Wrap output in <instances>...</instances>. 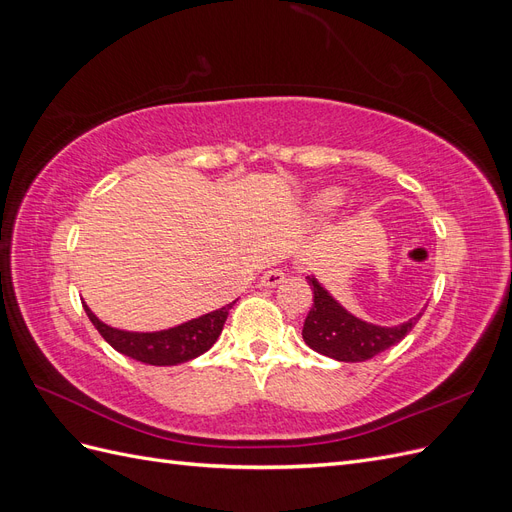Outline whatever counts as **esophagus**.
<instances>
[{
  "mask_svg": "<svg viewBox=\"0 0 512 512\" xmlns=\"http://www.w3.org/2000/svg\"><path fill=\"white\" fill-rule=\"evenodd\" d=\"M286 280V275H284V271L282 269H271V271H267L265 275L260 277V286H265V288H275L277 284H282Z\"/></svg>",
  "mask_w": 512,
  "mask_h": 512,
  "instance_id": "34e87169",
  "label": "esophagus"
}]
</instances>
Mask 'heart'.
<instances>
[{
	"instance_id": "1",
	"label": "heart",
	"mask_w": 512,
	"mask_h": 512,
	"mask_svg": "<svg viewBox=\"0 0 512 512\" xmlns=\"http://www.w3.org/2000/svg\"><path fill=\"white\" fill-rule=\"evenodd\" d=\"M344 200H346V194L342 188H327L312 198L309 209H312V213L318 215V218H324V215H331L342 207Z\"/></svg>"
}]
</instances>
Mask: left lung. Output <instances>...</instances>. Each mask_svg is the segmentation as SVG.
<instances>
[{
	"label": "left lung",
	"mask_w": 512,
	"mask_h": 512,
	"mask_svg": "<svg viewBox=\"0 0 512 512\" xmlns=\"http://www.w3.org/2000/svg\"><path fill=\"white\" fill-rule=\"evenodd\" d=\"M305 280L314 292V305L309 309L303 324L305 344L312 350L329 356V359L342 363H363L399 344L425 312V309H421L414 318L395 324V327H382V324L367 322L348 312L318 282L314 273L307 275Z\"/></svg>",
	"instance_id": "1"
}]
</instances>
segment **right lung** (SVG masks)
Here are the masks:
<instances>
[{
    "label": "right lung",
    "mask_w": 512,
    "mask_h": 512,
    "mask_svg": "<svg viewBox=\"0 0 512 512\" xmlns=\"http://www.w3.org/2000/svg\"><path fill=\"white\" fill-rule=\"evenodd\" d=\"M232 305H235V301L215 309V312L192 318L188 322L177 324V327L162 331H126L102 322L94 312H91L89 305L83 303L89 320L94 322V327L100 331V335L117 352L141 363L160 367L179 365L205 354L215 342H218Z\"/></svg>",
    "instance_id": "1"
}]
</instances>
